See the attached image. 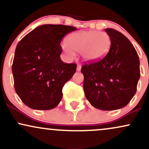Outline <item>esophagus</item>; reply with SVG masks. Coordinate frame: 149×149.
<instances>
[{
  "mask_svg": "<svg viewBox=\"0 0 149 149\" xmlns=\"http://www.w3.org/2000/svg\"><path fill=\"white\" fill-rule=\"evenodd\" d=\"M76 70H77V71H80V70H81V65H80V64H78V65H77Z\"/></svg>",
  "mask_w": 149,
  "mask_h": 149,
  "instance_id": "1",
  "label": "esophagus"
}]
</instances>
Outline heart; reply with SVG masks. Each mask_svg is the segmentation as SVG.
I'll list each match as a JSON object with an SVG mask.
<instances>
[{"instance_id": "b5f03b06", "label": "heart", "mask_w": 149, "mask_h": 149, "mask_svg": "<svg viewBox=\"0 0 149 149\" xmlns=\"http://www.w3.org/2000/svg\"><path fill=\"white\" fill-rule=\"evenodd\" d=\"M67 42L62 48L70 58L75 55L74 52L80 53L84 60L97 62L103 59L110 51L111 38L104 32L80 31L69 35Z\"/></svg>"}]
</instances>
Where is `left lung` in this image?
Returning a JSON list of instances; mask_svg holds the SVG:
<instances>
[{"label": "left lung", "mask_w": 149, "mask_h": 149, "mask_svg": "<svg viewBox=\"0 0 149 149\" xmlns=\"http://www.w3.org/2000/svg\"><path fill=\"white\" fill-rule=\"evenodd\" d=\"M105 32L112 42L110 51L98 62H86L81 72L85 96L91 105L114 110L128 105L135 94L140 77L139 59L126 36L112 28Z\"/></svg>", "instance_id": "1"}]
</instances>
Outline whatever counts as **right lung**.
I'll return each instance as SVG.
<instances>
[{
    "label": "right lung",
    "mask_w": 149,
    "mask_h": 149,
    "mask_svg": "<svg viewBox=\"0 0 149 149\" xmlns=\"http://www.w3.org/2000/svg\"><path fill=\"white\" fill-rule=\"evenodd\" d=\"M76 30L64 25H42L17 44L12 67L14 89L28 107L47 110L60 102L62 87L76 71V64L60 59V43L64 35Z\"/></svg>",
    "instance_id": "obj_1"
}]
</instances>
